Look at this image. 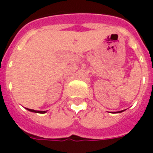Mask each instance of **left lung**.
Here are the masks:
<instances>
[{"instance_id": "left-lung-1", "label": "left lung", "mask_w": 153, "mask_h": 153, "mask_svg": "<svg viewBox=\"0 0 153 153\" xmlns=\"http://www.w3.org/2000/svg\"><path fill=\"white\" fill-rule=\"evenodd\" d=\"M124 111V110L123 111H117V113H120V112H123Z\"/></svg>"}]
</instances>
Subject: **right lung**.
Here are the masks:
<instances>
[{"mask_svg":"<svg viewBox=\"0 0 153 153\" xmlns=\"http://www.w3.org/2000/svg\"><path fill=\"white\" fill-rule=\"evenodd\" d=\"M26 109L31 111V112H35V113H40V114H44V113L47 112V111H35V110H32V109H28V108H26Z\"/></svg>","mask_w":153,"mask_h":153,"instance_id":"obj_1","label":"right lung"}]
</instances>
